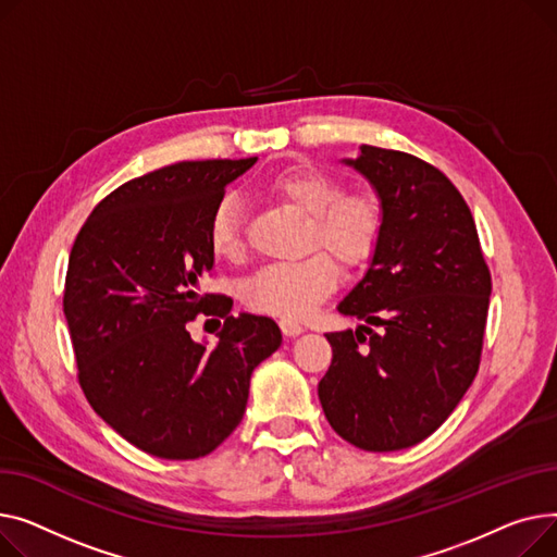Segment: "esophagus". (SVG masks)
Wrapping results in <instances>:
<instances>
[{
    "mask_svg": "<svg viewBox=\"0 0 557 557\" xmlns=\"http://www.w3.org/2000/svg\"><path fill=\"white\" fill-rule=\"evenodd\" d=\"M278 325H281V331H283V335H285V337H297V335H301V333H304V325H301L299 321L281 319V321H278Z\"/></svg>",
    "mask_w": 557,
    "mask_h": 557,
    "instance_id": "1",
    "label": "esophagus"
}]
</instances>
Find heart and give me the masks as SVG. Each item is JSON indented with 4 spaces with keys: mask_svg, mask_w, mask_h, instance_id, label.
I'll return each mask as SVG.
<instances>
[{
    "mask_svg": "<svg viewBox=\"0 0 557 557\" xmlns=\"http://www.w3.org/2000/svg\"><path fill=\"white\" fill-rule=\"evenodd\" d=\"M265 190L308 215L306 247L312 251L294 263H272L240 287L243 304L278 319L308 317L337 287L339 265L357 270L371 263L386 234V207L375 190H346L342 182L319 169H287L265 182ZM209 247L222 260L245 256L243 205L236 195H222L209 226ZM331 250L336 257L327 253Z\"/></svg>",
    "mask_w": 557,
    "mask_h": 557,
    "instance_id": "1",
    "label": "heart"
}]
</instances>
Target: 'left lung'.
<instances>
[{"instance_id": "8db88e82", "label": "left lung", "mask_w": 557, "mask_h": 557, "mask_svg": "<svg viewBox=\"0 0 557 557\" xmlns=\"http://www.w3.org/2000/svg\"><path fill=\"white\" fill-rule=\"evenodd\" d=\"M346 161L386 207V234L367 276L339 304L364 321L329 333L319 382L331 428L367 451L432 436L470 388L483 350L493 278L461 190L409 152L359 148Z\"/></svg>"}]
</instances>
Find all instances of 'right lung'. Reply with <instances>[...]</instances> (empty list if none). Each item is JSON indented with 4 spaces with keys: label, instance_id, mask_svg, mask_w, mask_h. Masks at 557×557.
I'll return each mask as SVG.
<instances>
[{
    "label": "right lung",
    "instance_id": "right-lung-1",
    "mask_svg": "<svg viewBox=\"0 0 557 557\" xmlns=\"http://www.w3.org/2000/svg\"><path fill=\"white\" fill-rule=\"evenodd\" d=\"M249 159L180 161L135 177L94 207L74 240L62 308L91 409L146 454L190 461L243 420L253 369L281 346L274 319L232 314L211 274L207 226ZM222 318L221 342L195 345L185 325Z\"/></svg>",
    "mask_w": 557,
    "mask_h": 557
}]
</instances>
